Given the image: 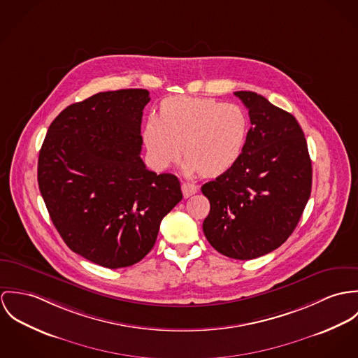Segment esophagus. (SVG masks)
I'll return each mask as SVG.
<instances>
[{
    "mask_svg": "<svg viewBox=\"0 0 358 358\" xmlns=\"http://www.w3.org/2000/svg\"><path fill=\"white\" fill-rule=\"evenodd\" d=\"M181 189H182L184 198H189V196H192L198 192V187L195 184H191V182H184L181 185Z\"/></svg>",
    "mask_w": 358,
    "mask_h": 358,
    "instance_id": "34e87169",
    "label": "esophagus"
}]
</instances>
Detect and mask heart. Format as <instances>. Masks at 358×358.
<instances>
[{
    "instance_id": "b5f03b06",
    "label": "heart",
    "mask_w": 358,
    "mask_h": 358,
    "mask_svg": "<svg viewBox=\"0 0 358 358\" xmlns=\"http://www.w3.org/2000/svg\"><path fill=\"white\" fill-rule=\"evenodd\" d=\"M150 163L164 170L181 159L184 169L217 177L241 158L248 117L236 104L214 99L174 96L162 101L160 118L150 117L143 131Z\"/></svg>"
}]
</instances>
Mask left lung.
I'll return each mask as SVG.
<instances>
[{
    "mask_svg": "<svg viewBox=\"0 0 358 358\" xmlns=\"http://www.w3.org/2000/svg\"><path fill=\"white\" fill-rule=\"evenodd\" d=\"M235 96L251 127L238 163L201 187L210 201L203 232L218 252L245 261L276 250L296 228L310 198L312 160L294 115L254 92Z\"/></svg>",
    "mask_w": 358,
    "mask_h": 358,
    "instance_id": "left-lung-1",
    "label": "left lung"
}]
</instances>
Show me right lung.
Here are the masks:
<instances>
[{
    "mask_svg": "<svg viewBox=\"0 0 358 358\" xmlns=\"http://www.w3.org/2000/svg\"><path fill=\"white\" fill-rule=\"evenodd\" d=\"M145 89L100 92L50 123L38 158V185L64 243L108 269L141 261L160 221L182 199L174 174L140 158Z\"/></svg>",
    "mask_w": 358,
    "mask_h": 358,
    "instance_id": "right-lung-1",
    "label": "right lung"
}]
</instances>
